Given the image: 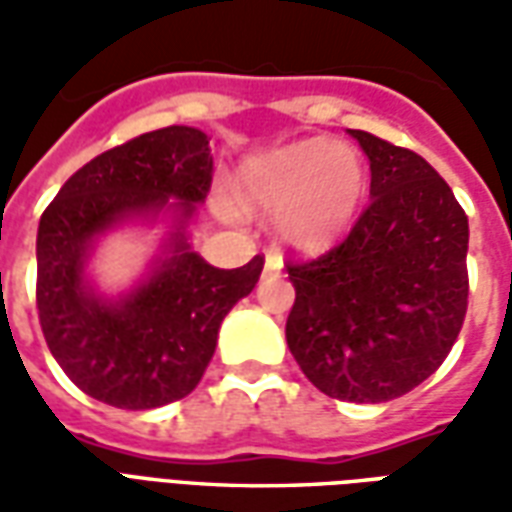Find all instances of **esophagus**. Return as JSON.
<instances>
[{
  "label": "esophagus",
  "instance_id": "34e87169",
  "mask_svg": "<svg viewBox=\"0 0 512 512\" xmlns=\"http://www.w3.org/2000/svg\"><path fill=\"white\" fill-rule=\"evenodd\" d=\"M282 271V263H279V257L277 255H266V266H263V274H279Z\"/></svg>",
  "mask_w": 512,
  "mask_h": 512
}]
</instances>
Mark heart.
Returning <instances> with one entry per match:
<instances>
[{
	"instance_id": "heart-1",
	"label": "heart",
	"mask_w": 512,
	"mask_h": 512,
	"mask_svg": "<svg viewBox=\"0 0 512 512\" xmlns=\"http://www.w3.org/2000/svg\"><path fill=\"white\" fill-rule=\"evenodd\" d=\"M238 183L246 208L274 216L282 244L312 255L348 233L365 194V164L354 147L301 139L246 158ZM211 202L227 222L241 219V205L222 186Z\"/></svg>"
}]
</instances>
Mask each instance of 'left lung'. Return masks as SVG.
<instances>
[{"instance_id":"8db88e82","label":"left lung","mask_w":512,"mask_h":512,"mask_svg":"<svg viewBox=\"0 0 512 512\" xmlns=\"http://www.w3.org/2000/svg\"><path fill=\"white\" fill-rule=\"evenodd\" d=\"M351 136L370 161V205L329 255L288 266L285 337L323 395L386 403L433 376L461 332L469 219L414 150Z\"/></svg>"}]
</instances>
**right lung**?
I'll return each instance as SVG.
<instances>
[{
	"mask_svg": "<svg viewBox=\"0 0 512 512\" xmlns=\"http://www.w3.org/2000/svg\"><path fill=\"white\" fill-rule=\"evenodd\" d=\"M211 136L167 126L95 156L65 180L38 224V312L51 356L82 392L128 411L167 406L200 384L224 315L255 290L263 257L213 268L189 244L211 189ZM168 224L146 277L120 297L94 288L106 234Z\"/></svg>",
	"mask_w": 512,
	"mask_h": 512,
	"instance_id": "obj_1",
	"label": "right lung"
}]
</instances>
